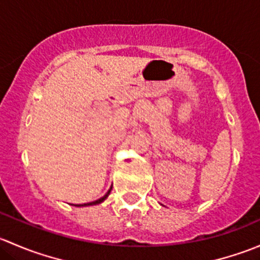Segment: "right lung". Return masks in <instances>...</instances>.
Segmentation results:
<instances>
[{"label": "right lung", "mask_w": 260, "mask_h": 260, "mask_svg": "<svg viewBox=\"0 0 260 260\" xmlns=\"http://www.w3.org/2000/svg\"><path fill=\"white\" fill-rule=\"evenodd\" d=\"M111 191H112V187L109 188L108 190V192L106 193V195L103 196V198H101V199H98V200H95V201H91V203H86V204H81V205H74V206H91V205H98V204H101V203H103L104 200H106L107 198H108L109 196V193H111Z\"/></svg>", "instance_id": "obj_1"}]
</instances>
